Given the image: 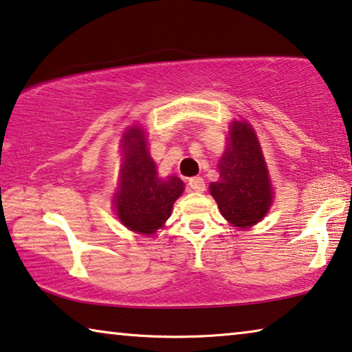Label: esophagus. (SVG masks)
<instances>
[{"label":"esophagus","instance_id":"1","mask_svg":"<svg viewBox=\"0 0 352 352\" xmlns=\"http://www.w3.org/2000/svg\"><path fill=\"white\" fill-rule=\"evenodd\" d=\"M188 185H189V188L192 189V191H196V192L205 191V180H204L202 177H192V178H189Z\"/></svg>","mask_w":352,"mask_h":352}]
</instances>
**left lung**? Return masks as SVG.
Segmentation results:
<instances>
[{"instance_id":"obj_1","label":"left lung","mask_w":352,"mask_h":352,"mask_svg":"<svg viewBox=\"0 0 352 352\" xmlns=\"http://www.w3.org/2000/svg\"><path fill=\"white\" fill-rule=\"evenodd\" d=\"M228 136V147L217 167L221 180L211 183L210 192L230 224L246 228L267 213L272 188L252 126L233 122Z\"/></svg>"}]
</instances>
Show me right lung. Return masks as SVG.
<instances>
[{"mask_svg":"<svg viewBox=\"0 0 352 352\" xmlns=\"http://www.w3.org/2000/svg\"><path fill=\"white\" fill-rule=\"evenodd\" d=\"M124 169L119 191L114 196L116 211L122 224L133 232L153 235L170 216L172 205L183 192L178 177L160 178L150 158L141 128L133 126L124 139Z\"/></svg>","mask_w":352,"mask_h":352,"instance_id":"right-lung-1","label":"right lung"}]
</instances>
